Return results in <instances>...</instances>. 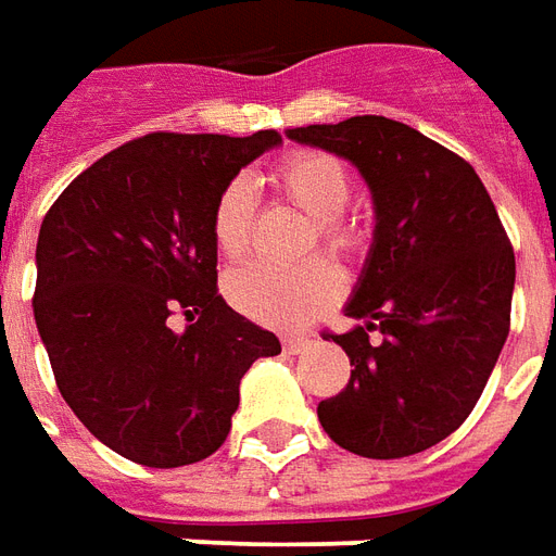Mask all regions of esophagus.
I'll return each instance as SVG.
<instances>
[{"mask_svg": "<svg viewBox=\"0 0 556 556\" xmlns=\"http://www.w3.org/2000/svg\"><path fill=\"white\" fill-rule=\"evenodd\" d=\"M309 345H313V342H309L306 337H286V339H282V349L289 351V354H303V351L309 349Z\"/></svg>", "mask_w": 556, "mask_h": 556, "instance_id": "obj_1", "label": "esophagus"}]
</instances>
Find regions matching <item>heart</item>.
Masks as SVG:
<instances>
[{
    "instance_id": "heart-1",
    "label": "heart",
    "mask_w": 556,
    "mask_h": 556,
    "mask_svg": "<svg viewBox=\"0 0 556 556\" xmlns=\"http://www.w3.org/2000/svg\"><path fill=\"white\" fill-rule=\"evenodd\" d=\"M274 190L286 202L313 217L309 247L318 243L333 258L361 253L363 231L345 214L351 202V175L333 154L294 151L274 169ZM255 219V190L247 178H235L211 211V238L223 258H241L250 250ZM342 282L321 258H306L294 267L243 265L226 277V298L235 309L262 325L298 330L337 303Z\"/></svg>"
}]
</instances>
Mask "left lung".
Returning <instances> with one entry per match:
<instances>
[{
    "label": "left lung",
    "mask_w": 556,
    "mask_h": 556,
    "mask_svg": "<svg viewBox=\"0 0 556 556\" xmlns=\"http://www.w3.org/2000/svg\"><path fill=\"white\" fill-rule=\"evenodd\" d=\"M286 137L351 160L375 202L372 250L345 306L361 325L327 337L354 369L318 419L363 458L422 453L465 422L501 357L513 243L473 166L414 127L354 115Z\"/></svg>",
    "instance_id": "8db88e82"
}]
</instances>
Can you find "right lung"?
Segmentation results:
<instances>
[{
  "mask_svg": "<svg viewBox=\"0 0 556 556\" xmlns=\"http://www.w3.org/2000/svg\"><path fill=\"white\" fill-rule=\"evenodd\" d=\"M253 137L148 134L67 184L47 211L35 265V325L79 422L146 467L217 453L241 378L279 339L217 294L211 211L267 148ZM188 315L175 334L168 318Z\"/></svg>",
  "mask_w": 556,
  "mask_h": 556,
  "instance_id": "obj_1",
  "label": "right lung"
}]
</instances>
